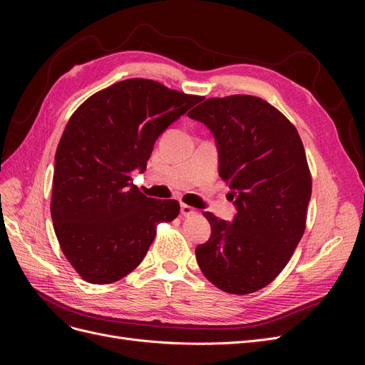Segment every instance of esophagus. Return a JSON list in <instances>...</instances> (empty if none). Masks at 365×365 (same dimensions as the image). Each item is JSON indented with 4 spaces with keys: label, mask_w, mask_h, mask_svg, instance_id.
I'll return each mask as SVG.
<instances>
[{
    "label": "esophagus",
    "mask_w": 365,
    "mask_h": 365,
    "mask_svg": "<svg viewBox=\"0 0 365 365\" xmlns=\"http://www.w3.org/2000/svg\"><path fill=\"white\" fill-rule=\"evenodd\" d=\"M181 215L184 217H190V216L196 215V210L192 208L190 205H187V204H181Z\"/></svg>",
    "instance_id": "obj_1"
}]
</instances>
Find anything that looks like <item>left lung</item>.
I'll return each instance as SVG.
<instances>
[{"label": "left lung", "mask_w": 365, "mask_h": 365, "mask_svg": "<svg viewBox=\"0 0 365 365\" xmlns=\"http://www.w3.org/2000/svg\"><path fill=\"white\" fill-rule=\"evenodd\" d=\"M187 115L213 134L237 212L231 222L204 213L212 236L196 247L197 264L220 291L256 292L282 272L304 233L312 180L302 138L254 96L207 98Z\"/></svg>", "instance_id": "1"}]
</instances>
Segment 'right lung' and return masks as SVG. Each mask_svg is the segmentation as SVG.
Here are the masks:
<instances>
[{
    "label": "right lung",
    "instance_id": "obj_1",
    "mask_svg": "<svg viewBox=\"0 0 365 365\" xmlns=\"http://www.w3.org/2000/svg\"><path fill=\"white\" fill-rule=\"evenodd\" d=\"M202 97L155 81L128 79L85 101L68 120L54 155L51 219L62 252L94 284L123 279L145 259L158 222L180 213L132 184L157 138Z\"/></svg>",
    "mask_w": 365,
    "mask_h": 365
}]
</instances>
